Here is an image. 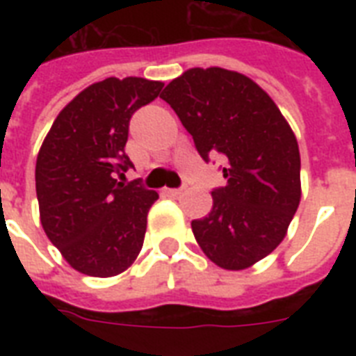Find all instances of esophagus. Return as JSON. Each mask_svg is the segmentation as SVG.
<instances>
[{
    "instance_id": "esophagus-1",
    "label": "esophagus",
    "mask_w": 356,
    "mask_h": 356,
    "mask_svg": "<svg viewBox=\"0 0 356 356\" xmlns=\"http://www.w3.org/2000/svg\"><path fill=\"white\" fill-rule=\"evenodd\" d=\"M164 194H168L170 197H177V195L183 194V190L181 188H164Z\"/></svg>"
}]
</instances>
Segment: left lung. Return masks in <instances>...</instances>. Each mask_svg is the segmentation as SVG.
Returning <instances> with one entry per match:
<instances>
[{
    "instance_id": "left-lung-1",
    "label": "left lung",
    "mask_w": 356,
    "mask_h": 356,
    "mask_svg": "<svg viewBox=\"0 0 356 356\" xmlns=\"http://www.w3.org/2000/svg\"><path fill=\"white\" fill-rule=\"evenodd\" d=\"M161 97L192 134L200 155L225 156L227 184L192 222L203 253L223 270H245L286 236L301 201V156L292 127L248 75L190 68Z\"/></svg>"
}]
</instances>
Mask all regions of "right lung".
Instances as JSON below:
<instances>
[{"label": "right lung", "instance_id": "obj_1", "mask_svg": "<svg viewBox=\"0 0 356 356\" xmlns=\"http://www.w3.org/2000/svg\"><path fill=\"white\" fill-rule=\"evenodd\" d=\"M162 86L144 77L94 83L58 113L42 142L35 170L42 227L85 275H120L144 245L159 194L118 179L133 168L125 155L131 116Z\"/></svg>", "mask_w": 356, "mask_h": 356}]
</instances>
